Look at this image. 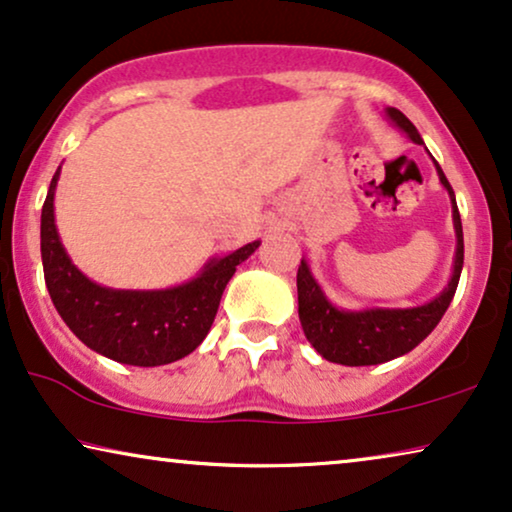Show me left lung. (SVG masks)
Segmentation results:
<instances>
[{
    "label": "left lung",
    "mask_w": 512,
    "mask_h": 512,
    "mask_svg": "<svg viewBox=\"0 0 512 512\" xmlns=\"http://www.w3.org/2000/svg\"><path fill=\"white\" fill-rule=\"evenodd\" d=\"M389 121L401 128L415 144H424L415 125L408 116L389 107ZM440 184L447 188L452 200V219L454 233H457V251H454V270L450 282L438 293L431 303L417 307H373V310L349 312L338 310L321 291L317 279L312 277L305 261L298 265V317L303 324L305 338L310 345L324 356L326 361L342 363V366H377V363L398 359L415 349L438 321L443 319L447 307H450L454 291H457L461 268H464V230H461V216L454 200V191L450 181L436 163Z\"/></svg>",
    "instance_id": "8db88e82"
}]
</instances>
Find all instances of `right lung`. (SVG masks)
Instances as JSON below:
<instances>
[{"label":"right lung","instance_id":"right-lung-1","mask_svg":"<svg viewBox=\"0 0 512 512\" xmlns=\"http://www.w3.org/2000/svg\"><path fill=\"white\" fill-rule=\"evenodd\" d=\"M58 177L60 167L41 207V261L46 289L69 331L93 352L128 366H165L191 354L207 338L235 268L261 242L212 258L198 277L174 289H107L90 282L62 247L53 214Z\"/></svg>","mask_w":512,"mask_h":512}]
</instances>
